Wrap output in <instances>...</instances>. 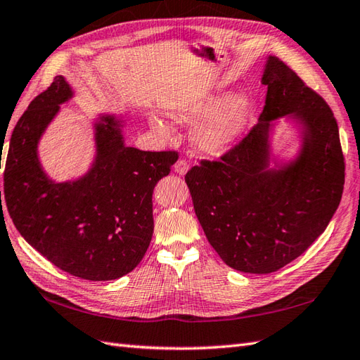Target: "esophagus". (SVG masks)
Returning <instances> with one entry per match:
<instances>
[{
  "instance_id": "34e87169",
  "label": "esophagus",
  "mask_w": 360,
  "mask_h": 360,
  "mask_svg": "<svg viewBox=\"0 0 360 360\" xmlns=\"http://www.w3.org/2000/svg\"><path fill=\"white\" fill-rule=\"evenodd\" d=\"M174 169H175V172H177V174L185 175L189 171V163L186 162V160L179 158L177 162H175V165H174Z\"/></svg>"
}]
</instances>
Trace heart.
Listing matches in <instances>:
<instances>
[{
  "instance_id": "heart-1",
  "label": "heart",
  "mask_w": 360,
  "mask_h": 360,
  "mask_svg": "<svg viewBox=\"0 0 360 360\" xmlns=\"http://www.w3.org/2000/svg\"><path fill=\"white\" fill-rule=\"evenodd\" d=\"M251 108L252 101L248 94L231 97L226 92H211L177 103L171 109V117L175 123L186 126L198 124L210 117L195 129L194 141L202 153L219 155L242 139ZM150 127L162 137H169L172 132L171 124L160 117L150 118Z\"/></svg>"
}]
</instances>
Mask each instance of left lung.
<instances>
[{
	"label": "left lung",
	"mask_w": 360,
	"mask_h": 360,
	"mask_svg": "<svg viewBox=\"0 0 360 360\" xmlns=\"http://www.w3.org/2000/svg\"><path fill=\"white\" fill-rule=\"evenodd\" d=\"M260 122L220 160H202L185 175L197 219L221 260L242 273L268 274L288 265L321 236L345 183L333 110L295 72L269 57ZM291 115L302 124L295 162L269 170V122Z\"/></svg>",
	"instance_id": "8db88e82"
}]
</instances>
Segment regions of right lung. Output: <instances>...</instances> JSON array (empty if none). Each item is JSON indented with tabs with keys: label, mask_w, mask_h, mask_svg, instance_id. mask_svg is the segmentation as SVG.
Listing matches in <instances>:
<instances>
[{
	"label": "right lung",
	"mask_w": 360,
	"mask_h": 360,
	"mask_svg": "<svg viewBox=\"0 0 360 360\" xmlns=\"http://www.w3.org/2000/svg\"><path fill=\"white\" fill-rule=\"evenodd\" d=\"M70 97L65 77H55L18 120L6 160V206L24 240L55 266L84 281H114L131 273L148 251L154 188L179 154L126 146L122 123L103 115L95 124L91 171L75 181L53 183L41 169L37 148Z\"/></svg>",
	"instance_id": "1"
}]
</instances>
